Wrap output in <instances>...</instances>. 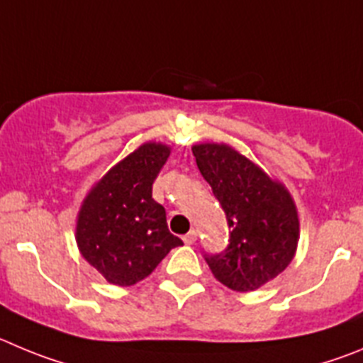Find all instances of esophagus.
Returning a JSON list of instances; mask_svg holds the SVG:
<instances>
[{
    "mask_svg": "<svg viewBox=\"0 0 363 363\" xmlns=\"http://www.w3.org/2000/svg\"><path fill=\"white\" fill-rule=\"evenodd\" d=\"M182 240H184V244H188V246H189V244H194L195 240H197V231L189 230L188 233H186L184 237H182Z\"/></svg>",
    "mask_w": 363,
    "mask_h": 363,
    "instance_id": "esophagus-1",
    "label": "esophagus"
}]
</instances>
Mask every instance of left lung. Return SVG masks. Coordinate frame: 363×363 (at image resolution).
Listing matches in <instances>:
<instances>
[{"instance_id":"8db88e82","label":"left lung","mask_w":363,"mask_h":363,"mask_svg":"<svg viewBox=\"0 0 363 363\" xmlns=\"http://www.w3.org/2000/svg\"><path fill=\"white\" fill-rule=\"evenodd\" d=\"M199 172L226 213L230 244L204 253L218 282L233 291H255L280 275L295 257L298 215L284 184L228 145H195Z\"/></svg>"}]
</instances>
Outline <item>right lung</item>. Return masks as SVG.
Masks as SVG:
<instances>
[{
  "label": "right lung",
  "instance_id": "obj_1",
  "mask_svg": "<svg viewBox=\"0 0 363 363\" xmlns=\"http://www.w3.org/2000/svg\"><path fill=\"white\" fill-rule=\"evenodd\" d=\"M169 146L145 143L117 162L86 195L77 215L81 255L116 286L146 279L182 240L169 233L166 211L152 184L168 161Z\"/></svg>",
  "mask_w": 363,
  "mask_h": 363
}]
</instances>
